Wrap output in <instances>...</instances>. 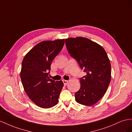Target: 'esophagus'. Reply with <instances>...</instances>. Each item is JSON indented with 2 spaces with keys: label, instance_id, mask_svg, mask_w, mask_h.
Listing matches in <instances>:
<instances>
[{
  "label": "esophagus",
  "instance_id": "34e87169",
  "mask_svg": "<svg viewBox=\"0 0 132 132\" xmlns=\"http://www.w3.org/2000/svg\"><path fill=\"white\" fill-rule=\"evenodd\" d=\"M63 81V84H64V85H66L67 84H68V82H69V81L68 80H62Z\"/></svg>",
  "mask_w": 132,
  "mask_h": 132
}]
</instances>
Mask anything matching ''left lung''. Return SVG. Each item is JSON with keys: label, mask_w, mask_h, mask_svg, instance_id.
I'll list each match as a JSON object with an SVG mask.
<instances>
[{"label": "left lung", "mask_w": 132, "mask_h": 132, "mask_svg": "<svg viewBox=\"0 0 132 132\" xmlns=\"http://www.w3.org/2000/svg\"><path fill=\"white\" fill-rule=\"evenodd\" d=\"M71 56L86 75L80 79L81 87L75 93L77 103L86 106L96 104L105 94L111 80V65L102 46L85 37L65 39Z\"/></svg>", "instance_id": "left-lung-1"}]
</instances>
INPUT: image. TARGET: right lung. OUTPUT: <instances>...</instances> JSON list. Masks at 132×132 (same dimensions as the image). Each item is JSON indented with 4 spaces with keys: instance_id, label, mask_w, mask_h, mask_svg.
<instances>
[{
    "instance_id": "1",
    "label": "right lung",
    "mask_w": 132,
    "mask_h": 132,
    "mask_svg": "<svg viewBox=\"0 0 132 132\" xmlns=\"http://www.w3.org/2000/svg\"><path fill=\"white\" fill-rule=\"evenodd\" d=\"M64 44V39L42 41L23 59L21 71L23 88L29 99L40 108H50L58 103L63 83L50 79L48 75L52 61Z\"/></svg>"
}]
</instances>
